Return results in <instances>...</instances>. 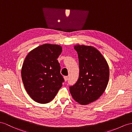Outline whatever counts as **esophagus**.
Returning a JSON list of instances; mask_svg holds the SVG:
<instances>
[{"instance_id":"1","label":"esophagus","mask_w":132,"mask_h":132,"mask_svg":"<svg viewBox=\"0 0 132 132\" xmlns=\"http://www.w3.org/2000/svg\"><path fill=\"white\" fill-rule=\"evenodd\" d=\"M64 80H65V81H68V76H64Z\"/></svg>"}]
</instances>
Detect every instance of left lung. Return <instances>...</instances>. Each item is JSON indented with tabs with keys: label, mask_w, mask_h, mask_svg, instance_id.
Listing matches in <instances>:
<instances>
[{
	"label": "left lung",
	"mask_w": 132,
	"mask_h": 132,
	"mask_svg": "<svg viewBox=\"0 0 132 132\" xmlns=\"http://www.w3.org/2000/svg\"><path fill=\"white\" fill-rule=\"evenodd\" d=\"M78 55L79 75L69 91L75 101L81 105H87L97 100L106 88L109 78L107 62L95 47L75 46Z\"/></svg>",
	"instance_id": "1"
}]
</instances>
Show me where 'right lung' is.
I'll return each mask as SVG.
<instances>
[{
    "label": "right lung",
    "mask_w": 132,
    "mask_h": 132,
    "mask_svg": "<svg viewBox=\"0 0 132 132\" xmlns=\"http://www.w3.org/2000/svg\"><path fill=\"white\" fill-rule=\"evenodd\" d=\"M62 51L58 45L44 44L30 51L22 65L24 88L32 99L46 104L55 97L64 79L57 59Z\"/></svg>",
    "instance_id": "add662e5"
}]
</instances>
